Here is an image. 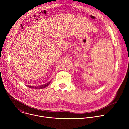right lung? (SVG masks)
Instances as JSON below:
<instances>
[{"instance_id": "1", "label": "right lung", "mask_w": 129, "mask_h": 129, "mask_svg": "<svg viewBox=\"0 0 129 129\" xmlns=\"http://www.w3.org/2000/svg\"><path fill=\"white\" fill-rule=\"evenodd\" d=\"M50 83H51V81L45 84L40 85L39 86H29V85H27V86L29 88H35V89H42V88H44L46 87H47V86H48L50 84Z\"/></svg>"}]
</instances>
